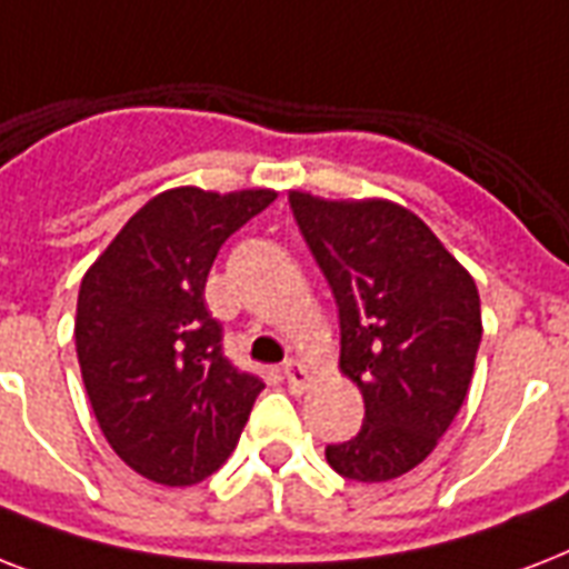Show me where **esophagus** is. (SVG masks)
I'll use <instances>...</instances> for the list:
<instances>
[{
	"mask_svg": "<svg viewBox=\"0 0 569 569\" xmlns=\"http://www.w3.org/2000/svg\"><path fill=\"white\" fill-rule=\"evenodd\" d=\"M283 378L292 392H303V387L310 383V369H307L303 363H298V360H289L283 369Z\"/></svg>",
	"mask_w": 569,
	"mask_h": 569,
	"instance_id": "1",
	"label": "esophagus"
}]
</instances>
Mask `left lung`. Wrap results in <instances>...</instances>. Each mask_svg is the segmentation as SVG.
<instances>
[{
	"instance_id": "left-lung-1",
	"label": "left lung",
	"mask_w": 569,
	"mask_h": 569,
	"mask_svg": "<svg viewBox=\"0 0 569 569\" xmlns=\"http://www.w3.org/2000/svg\"><path fill=\"white\" fill-rule=\"evenodd\" d=\"M295 221L339 307V369L363 392V428L325 449L339 476L389 481L419 467L472 383L476 280L431 227L392 200L289 191Z\"/></svg>"
}]
</instances>
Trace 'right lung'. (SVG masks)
Returning <instances> with one entry per match:
<instances>
[{
  "mask_svg": "<svg viewBox=\"0 0 569 569\" xmlns=\"http://www.w3.org/2000/svg\"><path fill=\"white\" fill-rule=\"evenodd\" d=\"M277 191L182 186L138 209L82 277L76 355L118 458L164 487L221 469L266 383L223 357L206 277L232 232Z\"/></svg>",
  "mask_w": 569,
  "mask_h": 569,
  "instance_id": "obj_1",
  "label": "right lung"
}]
</instances>
